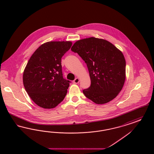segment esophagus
<instances>
[{
    "label": "esophagus",
    "instance_id": "34e87169",
    "mask_svg": "<svg viewBox=\"0 0 154 154\" xmlns=\"http://www.w3.org/2000/svg\"><path fill=\"white\" fill-rule=\"evenodd\" d=\"M80 81V79L79 78H76L75 79V80L73 81V82L74 84H78Z\"/></svg>",
    "mask_w": 154,
    "mask_h": 154
}]
</instances>
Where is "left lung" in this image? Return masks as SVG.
Here are the masks:
<instances>
[{
  "instance_id": "left-lung-1",
  "label": "left lung",
  "mask_w": 154,
  "mask_h": 154,
  "mask_svg": "<svg viewBox=\"0 0 154 154\" xmlns=\"http://www.w3.org/2000/svg\"><path fill=\"white\" fill-rule=\"evenodd\" d=\"M71 50L86 63L91 86L83 90L85 96L96 104L114 99L124 85L126 62L122 52L107 40L94 37L77 41Z\"/></svg>"
}]
</instances>
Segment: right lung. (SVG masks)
Wrapping results in <instances>:
<instances>
[{
  "label": "right lung",
  "instance_id": "add662e5",
  "mask_svg": "<svg viewBox=\"0 0 154 154\" xmlns=\"http://www.w3.org/2000/svg\"><path fill=\"white\" fill-rule=\"evenodd\" d=\"M72 42H48L32 54L23 73V83L31 99L45 109H51L63 101L69 87L63 78L61 58Z\"/></svg>",
  "mask_w": 154,
  "mask_h": 154
}]
</instances>
